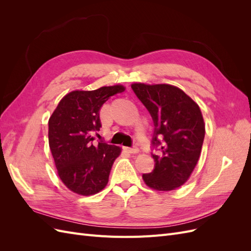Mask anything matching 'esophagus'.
Masks as SVG:
<instances>
[{"mask_svg": "<svg viewBox=\"0 0 251 251\" xmlns=\"http://www.w3.org/2000/svg\"><path fill=\"white\" fill-rule=\"evenodd\" d=\"M125 150L130 154H138L139 153L138 148H136V147L135 148H125Z\"/></svg>", "mask_w": 251, "mask_h": 251, "instance_id": "obj_1", "label": "esophagus"}]
</instances>
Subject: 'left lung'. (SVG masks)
<instances>
[{
  "mask_svg": "<svg viewBox=\"0 0 251 251\" xmlns=\"http://www.w3.org/2000/svg\"><path fill=\"white\" fill-rule=\"evenodd\" d=\"M131 87L153 117V144L161 148L160 154H151L154 171L142 179L155 191H173L185 183L199 161L205 136L201 110L184 91L169 83L134 82Z\"/></svg>",
  "mask_w": 251,
  "mask_h": 251,
  "instance_id": "left-lung-1",
  "label": "left lung"
}]
</instances>
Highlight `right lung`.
<instances>
[{
	"label": "right lung",
	"instance_id": "obj_1",
	"mask_svg": "<svg viewBox=\"0 0 251 251\" xmlns=\"http://www.w3.org/2000/svg\"><path fill=\"white\" fill-rule=\"evenodd\" d=\"M126 87L115 85L93 91L74 90L58 102L49 118L48 139L58 177L71 192L92 196L107 186L109 175L121 148L98 142L91 133L101 126L100 111Z\"/></svg>",
	"mask_w": 251,
	"mask_h": 251
}]
</instances>
